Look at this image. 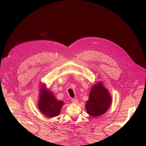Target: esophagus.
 I'll return each instance as SVG.
<instances>
[{
	"mask_svg": "<svg viewBox=\"0 0 146 146\" xmlns=\"http://www.w3.org/2000/svg\"><path fill=\"white\" fill-rule=\"evenodd\" d=\"M71 101L73 104H77L78 102V100L77 99H72Z\"/></svg>",
	"mask_w": 146,
	"mask_h": 146,
	"instance_id": "1",
	"label": "esophagus"
}]
</instances>
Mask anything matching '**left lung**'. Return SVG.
<instances>
[{
	"label": "left lung",
	"instance_id": "1",
	"mask_svg": "<svg viewBox=\"0 0 146 146\" xmlns=\"http://www.w3.org/2000/svg\"><path fill=\"white\" fill-rule=\"evenodd\" d=\"M111 104V98L108 91L101 82L93 85L86 103V112L93 117L105 113Z\"/></svg>",
	"mask_w": 146,
	"mask_h": 146
}]
</instances>
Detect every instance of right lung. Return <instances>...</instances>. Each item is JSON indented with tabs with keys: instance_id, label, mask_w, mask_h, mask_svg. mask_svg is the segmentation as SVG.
I'll use <instances>...</instances> for the list:
<instances>
[{
	"instance_id": "obj_1",
	"label": "right lung",
	"mask_w": 146,
	"mask_h": 146,
	"mask_svg": "<svg viewBox=\"0 0 146 146\" xmlns=\"http://www.w3.org/2000/svg\"><path fill=\"white\" fill-rule=\"evenodd\" d=\"M63 102L56 100L52 92L42 84L40 88L38 101V108L44 115L48 117H54L59 115Z\"/></svg>"
}]
</instances>
